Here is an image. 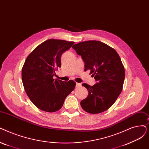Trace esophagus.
Instances as JSON below:
<instances>
[{
  "label": "esophagus",
  "instance_id": "1",
  "mask_svg": "<svg viewBox=\"0 0 149 149\" xmlns=\"http://www.w3.org/2000/svg\"><path fill=\"white\" fill-rule=\"evenodd\" d=\"M81 84L80 83H76V87L79 88V87H80L81 86Z\"/></svg>",
  "mask_w": 149,
  "mask_h": 149
}]
</instances>
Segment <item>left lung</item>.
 Masks as SVG:
<instances>
[{
  "instance_id": "left-lung-1",
  "label": "left lung",
  "mask_w": 149,
  "mask_h": 149,
  "mask_svg": "<svg viewBox=\"0 0 149 149\" xmlns=\"http://www.w3.org/2000/svg\"><path fill=\"white\" fill-rule=\"evenodd\" d=\"M85 62V70H90L97 83H83L88 91L87 97L81 101V108L91 114H98L110 108L122 91L125 69L113 48L99 41H86L72 46Z\"/></svg>"
}]
</instances>
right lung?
Segmentation results:
<instances>
[{"label": "right lung", "instance_id": "add662e5", "mask_svg": "<svg viewBox=\"0 0 149 149\" xmlns=\"http://www.w3.org/2000/svg\"><path fill=\"white\" fill-rule=\"evenodd\" d=\"M74 44L72 41L50 39L38 46L25 61L22 69L24 89L31 102L44 111L59 110L75 87L73 80L53 79L55 70L61 67L62 54Z\"/></svg>", "mask_w": 149, "mask_h": 149}]
</instances>
